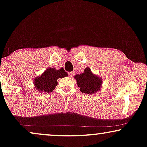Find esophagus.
Masks as SVG:
<instances>
[{"instance_id": "1", "label": "esophagus", "mask_w": 147, "mask_h": 147, "mask_svg": "<svg viewBox=\"0 0 147 147\" xmlns=\"http://www.w3.org/2000/svg\"><path fill=\"white\" fill-rule=\"evenodd\" d=\"M69 77H73V76H74V71H71V72H69Z\"/></svg>"}]
</instances>
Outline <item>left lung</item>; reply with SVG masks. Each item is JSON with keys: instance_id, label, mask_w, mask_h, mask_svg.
<instances>
[{"instance_id": "8db88e82", "label": "left lung", "mask_w": 147, "mask_h": 147, "mask_svg": "<svg viewBox=\"0 0 147 147\" xmlns=\"http://www.w3.org/2000/svg\"><path fill=\"white\" fill-rule=\"evenodd\" d=\"M78 86L82 93L94 94L100 90L102 85V78L94 75L90 68H86L83 74H77L75 77Z\"/></svg>"}]
</instances>
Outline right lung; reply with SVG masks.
I'll return each mask as SVG.
<instances>
[{"label":"right lung","instance_id":"obj_1","mask_svg":"<svg viewBox=\"0 0 147 147\" xmlns=\"http://www.w3.org/2000/svg\"><path fill=\"white\" fill-rule=\"evenodd\" d=\"M67 76V72L63 68L57 70L55 68H49L45 70L39 77L35 79V86L36 89L39 91L45 93H49L55 89L57 85L58 78H62Z\"/></svg>","mask_w":147,"mask_h":147}]
</instances>
